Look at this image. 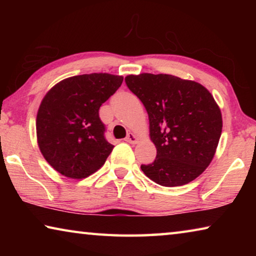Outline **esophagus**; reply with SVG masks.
Listing matches in <instances>:
<instances>
[{"mask_svg":"<svg viewBox=\"0 0 256 256\" xmlns=\"http://www.w3.org/2000/svg\"><path fill=\"white\" fill-rule=\"evenodd\" d=\"M138 140V136H134L133 133H128V136L125 138V141L128 142V144H136Z\"/></svg>","mask_w":256,"mask_h":256,"instance_id":"esophagus-1","label":"esophagus"}]
</instances>
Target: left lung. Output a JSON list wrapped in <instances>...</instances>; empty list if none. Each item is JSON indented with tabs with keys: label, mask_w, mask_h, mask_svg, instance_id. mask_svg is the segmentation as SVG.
I'll list each match as a JSON object with an SVG mask.
<instances>
[{
	"label": "left lung",
	"mask_w": 256,
	"mask_h": 256,
	"mask_svg": "<svg viewBox=\"0 0 256 256\" xmlns=\"http://www.w3.org/2000/svg\"><path fill=\"white\" fill-rule=\"evenodd\" d=\"M125 84L148 112L157 148L154 162L141 164L142 172L167 188L196 180L210 164L222 136V112L212 94L196 81L170 74L128 76Z\"/></svg>",
	"instance_id": "8db88e82"
}]
</instances>
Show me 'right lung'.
<instances>
[{"label": "right lung", "mask_w": 256, "mask_h": 256, "mask_svg": "<svg viewBox=\"0 0 256 256\" xmlns=\"http://www.w3.org/2000/svg\"><path fill=\"white\" fill-rule=\"evenodd\" d=\"M122 82L123 76L92 73L68 78L46 94L37 114V140L60 174L86 178L105 164L114 146L106 140L99 108Z\"/></svg>", "instance_id": "right-lung-1"}]
</instances>
